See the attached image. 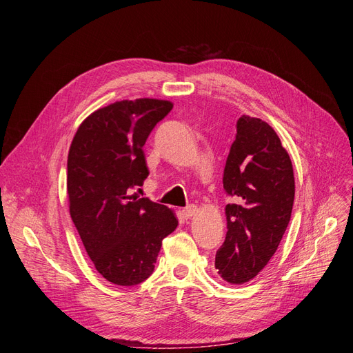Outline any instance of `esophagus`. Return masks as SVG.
<instances>
[{"label":"esophagus","mask_w":353,"mask_h":353,"mask_svg":"<svg viewBox=\"0 0 353 353\" xmlns=\"http://www.w3.org/2000/svg\"><path fill=\"white\" fill-rule=\"evenodd\" d=\"M196 213H197V208H196L194 205H190L189 208L181 210V214H183L184 219H190V217H193Z\"/></svg>","instance_id":"1"}]
</instances>
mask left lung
<instances>
[{
    "label": "left lung",
    "mask_w": 353,
    "mask_h": 353,
    "mask_svg": "<svg viewBox=\"0 0 353 353\" xmlns=\"http://www.w3.org/2000/svg\"><path fill=\"white\" fill-rule=\"evenodd\" d=\"M223 172L228 233L216 253L221 279L242 285L277 250L290 221L294 177L279 136L263 120L242 116Z\"/></svg>",
    "instance_id": "obj_1"
}]
</instances>
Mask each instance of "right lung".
<instances>
[{
  "instance_id": "obj_1",
  "label": "right lung",
  "mask_w": 353,
  "mask_h": 353,
  "mask_svg": "<svg viewBox=\"0 0 353 353\" xmlns=\"http://www.w3.org/2000/svg\"><path fill=\"white\" fill-rule=\"evenodd\" d=\"M172 108L156 99L113 103L90 114L70 145L72 223L97 272L119 286L144 282L163 239L177 228L173 210L132 194L148 176L143 145Z\"/></svg>"
}]
</instances>
